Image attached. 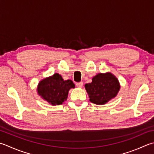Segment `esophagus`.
<instances>
[{
    "label": "esophagus",
    "mask_w": 154,
    "mask_h": 154,
    "mask_svg": "<svg viewBox=\"0 0 154 154\" xmlns=\"http://www.w3.org/2000/svg\"><path fill=\"white\" fill-rule=\"evenodd\" d=\"M83 82H79V83H76V86L77 87H79V88H81V87H83Z\"/></svg>",
    "instance_id": "1"
}]
</instances>
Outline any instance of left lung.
Here are the masks:
<instances>
[{
    "label": "left lung",
    "instance_id": "left-lung-1",
    "mask_svg": "<svg viewBox=\"0 0 154 154\" xmlns=\"http://www.w3.org/2000/svg\"><path fill=\"white\" fill-rule=\"evenodd\" d=\"M91 103L102 105L115 98L120 90L117 78L110 72L98 73L92 78V82L85 85Z\"/></svg>",
    "mask_w": 154,
    "mask_h": 154
}]
</instances>
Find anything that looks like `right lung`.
<instances>
[{"label": "right lung", "instance_id": "obj_1", "mask_svg": "<svg viewBox=\"0 0 154 154\" xmlns=\"http://www.w3.org/2000/svg\"><path fill=\"white\" fill-rule=\"evenodd\" d=\"M75 87L71 80L64 81L61 75L55 73L39 81L37 90L43 100L52 105H59L67 100L69 90Z\"/></svg>", "mask_w": 154, "mask_h": 154}]
</instances>
